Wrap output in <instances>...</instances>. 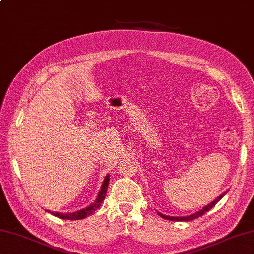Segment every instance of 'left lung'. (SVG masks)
Wrapping results in <instances>:
<instances>
[{
  "label": "left lung",
  "instance_id": "obj_1",
  "mask_svg": "<svg viewBox=\"0 0 254 254\" xmlns=\"http://www.w3.org/2000/svg\"><path fill=\"white\" fill-rule=\"evenodd\" d=\"M225 193H227V192L222 193V194H221L220 196H218V199H215L213 202H211L210 204H207L206 206L203 207V209L200 210L199 212H196V213H194V214H192V215L182 216V218H181V216H168V215H164V214H162V213H159V215L161 216V218H163V219H165V220H171V221H191V220H194V219H196V218H199V216L203 215L204 213H206V212L209 211V210H211L212 207H213L216 203H218V202H219L221 199H222Z\"/></svg>",
  "mask_w": 254,
  "mask_h": 254
}]
</instances>
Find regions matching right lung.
I'll use <instances>...</instances> for the list:
<instances>
[{
	"label": "right lung",
	"mask_w": 254,
	"mask_h": 254,
	"mask_svg": "<svg viewBox=\"0 0 254 254\" xmlns=\"http://www.w3.org/2000/svg\"><path fill=\"white\" fill-rule=\"evenodd\" d=\"M109 175L108 177H105L103 184H102V188H101V190L99 192V195L96 197V200L94 203H92L91 205H89L85 209L80 210V211H76V212H73V213H58V212H50L51 214H53L55 216H58L60 219H64V220H80V219H84L86 218L87 215H90L93 213V212L98 209V207L102 203L105 194H107V191H108V186H109Z\"/></svg>",
	"instance_id": "1"
}]
</instances>
